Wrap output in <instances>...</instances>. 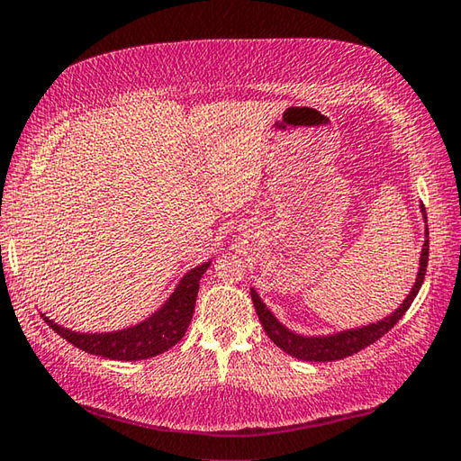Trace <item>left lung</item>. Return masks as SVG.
Listing matches in <instances>:
<instances>
[{"label":"left lung","instance_id":"obj_1","mask_svg":"<svg viewBox=\"0 0 461 461\" xmlns=\"http://www.w3.org/2000/svg\"><path fill=\"white\" fill-rule=\"evenodd\" d=\"M423 213V221H425V238H423V246H421V256H420V270H417L415 282L409 294L405 296L403 303H401L395 311L387 314L381 321L369 322L363 326H355V329H345V330H337V332H329V334H300L288 329L286 324L280 322L278 318L274 316L270 308L266 306V303L259 298L258 292L252 288L249 294H252V303L256 306V312L259 322H262L264 330L276 347H280L284 353H288L290 357H296L300 361H311V363H326V361H339V358H345L358 353V350L373 345L375 340H379L384 332H389L393 326L399 322V318L407 312V308L411 306V303L420 292L423 278H425V270H428V258H429V231H428V215H425V209L421 207Z\"/></svg>","mask_w":461,"mask_h":461}]
</instances>
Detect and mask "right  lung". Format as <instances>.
Listing matches in <instances>:
<instances>
[{"instance_id":"right-lung-1","label":"right lung","mask_w":461,"mask_h":461,"mask_svg":"<svg viewBox=\"0 0 461 461\" xmlns=\"http://www.w3.org/2000/svg\"><path fill=\"white\" fill-rule=\"evenodd\" d=\"M209 264H212V259L191 267L175 286L169 298L153 314H149L145 321L127 326V329L111 332H78L54 322L46 314L41 316H44L48 326H52V330L85 353L113 358V361H143V358L165 353L185 337L195 311L199 280H202Z\"/></svg>"}]
</instances>
